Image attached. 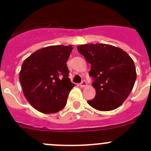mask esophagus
Segmentation results:
<instances>
[{"mask_svg": "<svg viewBox=\"0 0 151 151\" xmlns=\"http://www.w3.org/2000/svg\"><path fill=\"white\" fill-rule=\"evenodd\" d=\"M79 85H80V87L84 88V87H85L86 85H87V82H86V81H85V80H83V81H82V82L79 84Z\"/></svg>", "mask_w": 151, "mask_h": 151, "instance_id": "obj_1", "label": "esophagus"}]
</instances>
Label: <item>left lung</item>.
Masks as SVG:
<instances>
[{"label": "left lung", "mask_w": 151, "mask_h": 151, "mask_svg": "<svg viewBox=\"0 0 151 151\" xmlns=\"http://www.w3.org/2000/svg\"><path fill=\"white\" fill-rule=\"evenodd\" d=\"M77 49L91 66L89 76L94 81L96 95L88 104L101 111L119 107L134 87V61L122 49L105 44L79 45Z\"/></svg>", "instance_id": "8db88e82"}]
</instances>
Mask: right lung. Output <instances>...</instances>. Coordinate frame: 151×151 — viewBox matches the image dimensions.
<instances>
[{
  "mask_svg": "<svg viewBox=\"0 0 151 151\" xmlns=\"http://www.w3.org/2000/svg\"><path fill=\"white\" fill-rule=\"evenodd\" d=\"M73 45L49 46L36 50L25 60L19 73L24 95L32 106L44 113L59 112L66 106L75 86L66 62Z\"/></svg>",
  "mask_w": 151,
  "mask_h": 151,
  "instance_id": "right-lung-1",
  "label": "right lung"
}]
</instances>
